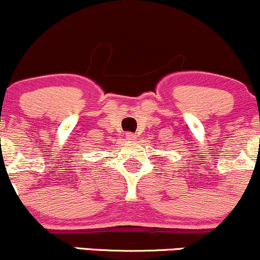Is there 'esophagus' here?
I'll use <instances>...</instances> for the list:
<instances>
[{"mask_svg": "<svg viewBox=\"0 0 260 260\" xmlns=\"http://www.w3.org/2000/svg\"><path fill=\"white\" fill-rule=\"evenodd\" d=\"M125 138H126L127 141H135L136 140V135L133 133H127L126 135H125Z\"/></svg>", "mask_w": 260, "mask_h": 260, "instance_id": "esophagus-1", "label": "esophagus"}]
</instances>
